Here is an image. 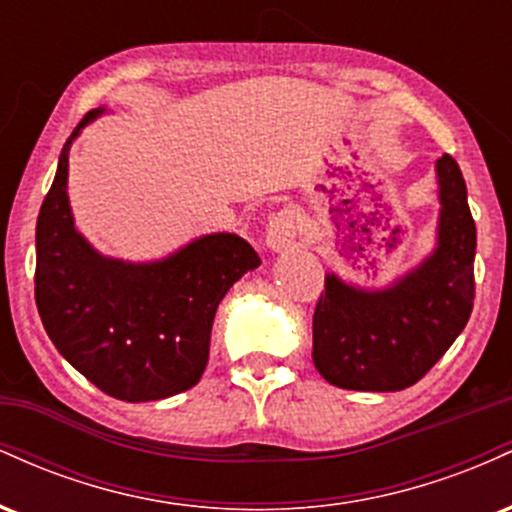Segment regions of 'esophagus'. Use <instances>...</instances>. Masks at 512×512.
<instances>
[{"label":"esophagus","mask_w":512,"mask_h":512,"mask_svg":"<svg viewBox=\"0 0 512 512\" xmlns=\"http://www.w3.org/2000/svg\"><path fill=\"white\" fill-rule=\"evenodd\" d=\"M298 243V216L291 209L272 214L267 226V248L272 252H286Z\"/></svg>","instance_id":"34e87169"}]
</instances>
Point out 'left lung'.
Listing matches in <instances>:
<instances>
[{
	"instance_id": "1",
	"label": "left lung",
	"mask_w": 512,
	"mask_h": 512,
	"mask_svg": "<svg viewBox=\"0 0 512 512\" xmlns=\"http://www.w3.org/2000/svg\"><path fill=\"white\" fill-rule=\"evenodd\" d=\"M436 248L383 289L330 272L313 315V363L330 385L397 392L419 383L467 325L477 226L455 158L436 161Z\"/></svg>"
}]
</instances>
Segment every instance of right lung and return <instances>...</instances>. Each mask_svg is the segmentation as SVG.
<instances>
[{
	"label": "right lung",
	"mask_w": 512,
	"mask_h": 512,
	"mask_svg": "<svg viewBox=\"0 0 512 512\" xmlns=\"http://www.w3.org/2000/svg\"><path fill=\"white\" fill-rule=\"evenodd\" d=\"M103 113L91 110L76 125L40 207L35 303L57 351L98 390L122 402H154L199 383L216 308L260 257L236 233L199 236L154 262L93 248L69 207V149Z\"/></svg>",
	"instance_id": "add662e5"
}]
</instances>
